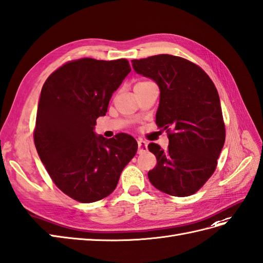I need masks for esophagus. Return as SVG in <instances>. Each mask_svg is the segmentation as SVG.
<instances>
[{
    "label": "esophagus",
    "instance_id": "obj_1",
    "mask_svg": "<svg viewBox=\"0 0 263 263\" xmlns=\"http://www.w3.org/2000/svg\"><path fill=\"white\" fill-rule=\"evenodd\" d=\"M147 150V143L143 140H139L138 141V153L142 154Z\"/></svg>",
    "mask_w": 263,
    "mask_h": 263
}]
</instances>
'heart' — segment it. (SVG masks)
Listing matches in <instances>:
<instances>
[{"mask_svg":"<svg viewBox=\"0 0 263 263\" xmlns=\"http://www.w3.org/2000/svg\"><path fill=\"white\" fill-rule=\"evenodd\" d=\"M151 83H153V82H152V81H150V80H142V81H139V82H137V83H136V85H134V90L140 89V87L145 86V85H147V84H151Z\"/></svg>","mask_w":263,"mask_h":263,"instance_id":"1","label":"heart"}]
</instances>
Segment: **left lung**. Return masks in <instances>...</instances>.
Masks as SVG:
<instances>
[{
  "instance_id": "left-lung-1",
  "label": "left lung",
  "mask_w": 263,
  "mask_h": 263,
  "mask_svg": "<svg viewBox=\"0 0 263 263\" xmlns=\"http://www.w3.org/2000/svg\"><path fill=\"white\" fill-rule=\"evenodd\" d=\"M132 65L137 73L158 83L156 123L169 138L165 151L156 143L147 145L157 158L147 177L160 191L189 197L217 169L226 141L217 87L199 65L181 57L158 54L132 60Z\"/></svg>"
}]
</instances>
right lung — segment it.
Segmentation results:
<instances>
[{
	"instance_id": "right-lung-1",
	"label": "right lung",
	"mask_w": 263,
	"mask_h": 263,
	"mask_svg": "<svg viewBox=\"0 0 263 263\" xmlns=\"http://www.w3.org/2000/svg\"><path fill=\"white\" fill-rule=\"evenodd\" d=\"M130 71L126 59L82 58L60 66L43 84L33 131L36 151L54 184L81 203L111 194L137 153L129 134L105 139L93 132Z\"/></svg>"
}]
</instances>
